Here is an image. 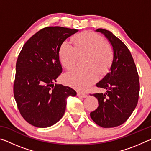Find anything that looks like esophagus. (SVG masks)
Masks as SVG:
<instances>
[{"label": "esophagus", "instance_id": "34e87169", "mask_svg": "<svg viewBox=\"0 0 151 151\" xmlns=\"http://www.w3.org/2000/svg\"><path fill=\"white\" fill-rule=\"evenodd\" d=\"M77 96L78 97H81V98H86L87 95H86V94L85 93H81V92H78L77 93Z\"/></svg>", "mask_w": 151, "mask_h": 151}]
</instances>
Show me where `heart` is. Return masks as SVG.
<instances>
[{"label":"heart","mask_w":151,"mask_h":151,"mask_svg":"<svg viewBox=\"0 0 151 151\" xmlns=\"http://www.w3.org/2000/svg\"><path fill=\"white\" fill-rule=\"evenodd\" d=\"M74 47L63 42L58 50V58L64 68L75 67L78 56L87 55L86 69H75L66 73L63 81L68 86L78 91H85L95 83L98 73L104 75L109 72L113 60V51L105 39L97 33L85 31L72 38Z\"/></svg>","instance_id":"b5f03b06"}]
</instances>
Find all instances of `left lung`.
<instances>
[{
    "label": "left lung",
    "mask_w": 151,
    "mask_h": 151,
    "mask_svg": "<svg viewBox=\"0 0 151 151\" xmlns=\"http://www.w3.org/2000/svg\"><path fill=\"white\" fill-rule=\"evenodd\" d=\"M95 31L104 35L112 47L113 60L110 72L96 84L106 89L105 93L93 94L99 105L90 115L103 128L118 127L131 115L137 105L140 91L139 78L131 53L123 42L111 32L103 29Z\"/></svg>",
    "instance_id": "8db88e82"
}]
</instances>
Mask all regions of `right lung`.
Returning <instances> with one entry per match:
<instances>
[{
	"instance_id": "right-lung-1",
	"label": "right lung",
	"mask_w": 151,
	"mask_h": 151,
	"mask_svg": "<svg viewBox=\"0 0 151 151\" xmlns=\"http://www.w3.org/2000/svg\"><path fill=\"white\" fill-rule=\"evenodd\" d=\"M78 30L48 27L30 38L16 64L14 96L22 116L36 127L46 128L59 121L66 99L76 92L55 84L63 68L58 58L62 43Z\"/></svg>"
}]
</instances>
